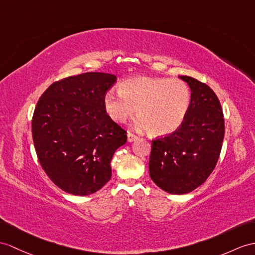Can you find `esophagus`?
I'll use <instances>...</instances> for the list:
<instances>
[{"label":"esophagus","mask_w":255,"mask_h":255,"mask_svg":"<svg viewBox=\"0 0 255 255\" xmlns=\"http://www.w3.org/2000/svg\"><path fill=\"white\" fill-rule=\"evenodd\" d=\"M138 137L136 135H134V134H132V133H128V142H132V141H134V140H136L137 139Z\"/></svg>","instance_id":"34e87169"}]
</instances>
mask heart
<instances>
[{
  "instance_id": "1",
  "label": "heart",
  "mask_w": 255,
  "mask_h": 255,
  "mask_svg": "<svg viewBox=\"0 0 255 255\" xmlns=\"http://www.w3.org/2000/svg\"><path fill=\"white\" fill-rule=\"evenodd\" d=\"M190 99V90L182 80L133 77L121 82L119 93L110 91L105 95L104 107L117 123L126 122L136 111V128L165 136L182 126Z\"/></svg>"
}]
</instances>
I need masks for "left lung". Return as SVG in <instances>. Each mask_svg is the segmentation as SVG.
I'll use <instances>...</instances> for the list:
<instances>
[{
  "mask_svg": "<svg viewBox=\"0 0 255 255\" xmlns=\"http://www.w3.org/2000/svg\"><path fill=\"white\" fill-rule=\"evenodd\" d=\"M188 84V113L174 133L152 140L149 175L162 190L184 195L199 187L219 160L225 124L219 98L207 84L179 76Z\"/></svg>",
  "mask_w": 255,
  "mask_h": 255,
  "instance_id": "obj_1",
  "label": "left lung"
}]
</instances>
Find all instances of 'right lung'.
Returning <instances> with one entry per match:
<instances>
[{
    "label": "right lung",
    "mask_w": 255,
    "mask_h": 255,
    "mask_svg": "<svg viewBox=\"0 0 255 255\" xmlns=\"http://www.w3.org/2000/svg\"><path fill=\"white\" fill-rule=\"evenodd\" d=\"M115 74L86 72L53 83L40 97L32 137L40 163L68 194L88 196L111 177L110 161L127 142V132L104 107Z\"/></svg>",
    "instance_id": "obj_1"
}]
</instances>
